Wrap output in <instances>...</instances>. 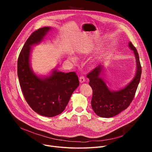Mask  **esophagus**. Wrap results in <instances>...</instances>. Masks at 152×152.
<instances>
[{
  "mask_svg": "<svg viewBox=\"0 0 152 152\" xmlns=\"http://www.w3.org/2000/svg\"><path fill=\"white\" fill-rule=\"evenodd\" d=\"M79 81L80 83H83L85 81V77L83 76H80L79 77Z\"/></svg>",
  "mask_w": 152,
  "mask_h": 152,
  "instance_id": "obj_1",
  "label": "esophagus"
}]
</instances>
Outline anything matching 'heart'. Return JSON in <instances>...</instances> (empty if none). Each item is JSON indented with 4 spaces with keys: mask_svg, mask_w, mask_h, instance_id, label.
Masks as SVG:
<instances>
[{
    "mask_svg": "<svg viewBox=\"0 0 152 152\" xmlns=\"http://www.w3.org/2000/svg\"><path fill=\"white\" fill-rule=\"evenodd\" d=\"M69 59L73 62H76V61H77V59H76V57L75 56V55H70L69 56Z\"/></svg>",
    "mask_w": 152,
    "mask_h": 152,
    "instance_id": "obj_1",
    "label": "heart"
}]
</instances>
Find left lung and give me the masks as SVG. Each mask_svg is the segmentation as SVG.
I'll list each match as a JSON object with an SVG mask.
<instances>
[{
  "label": "left lung",
  "mask_w": 152,
  "mask_h": 152,
  "mask_svg": "<svg viewBox=\"0 0 152 152\" xmlns=\"http://www.w3.org/2000/svg\"><path fill=\"white\" fill-rule=\"evenodd\" d=\"M129 47L133 50L137 64L136 73L133 79L124 87L119 90H111L107 86L105 80L100 76L103 66L100 64L87 75L89 85L93 89L91 100L92 109L99 117L104 118L113 117L126 110L132 102L141 75V66L139 55L136 48L131 42Z\"/></svg>",
  "instance_id": "1"
}]
</instances>
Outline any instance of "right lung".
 <instances>
[{
  "instance_id": "add662e5",
  "label": "right lung",
  "mask_w": 152,
  "mask_h": 152,
  "mask_svg": "<svg viewBox=\"0 0 152 152\" xmlns=\"http://www.w3.org/2000/svg\"><path fill=\"white\" fill-rule=\"evenodd\" d=\"M51 29L41 28L34 32L21 49L17 62V75L26 101L39 115L52 117L61 114L79 81L75 72L65 73L53 69L49 76H38L30 64L31 46L40 43Z\"/></svg>"
}]
</instances>
